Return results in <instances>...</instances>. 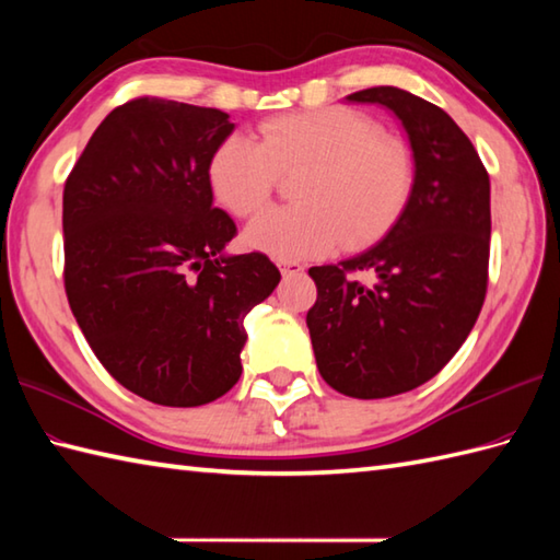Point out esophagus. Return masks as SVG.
<instances>
[{
	"label": "esophagus",
	"instance_id": "esophagus-1",
	"mask_svg": "<svg viewBox=\"0 0 560 560\" xmlns=\"http://www.w3.org/2000/svg\"><path fill=\"white\" fill-rule=\"evenodd\" d=\"M279 269L283 277H295V273L303 271V265H299V261H281L279 259Z\"/></svg>",
	"mask_w": 560,
	"mask_h": 560
}]
</instances>
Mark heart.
Here are the masks:
<instances>
[{
	"mask_svg": "<svg viewBox=\"0 0 560 560\" xmlns=\"http://www.w3.org/2000/svg\"><path fill=\"white\" fill-rule=\"evenodd\" d=\"M295 168H307L295 187L301 205L267 209L245 229L249 247L281 261L377 241L413 183L407 144L349 108L273 117L261 125V144L233 135L213 153L209 177L225 209L249 217L269 201L279 171Z\"/></svg>",
	"mask_w": 560,
	"mask_h": 560,
	"instance_id": "heart-1",
	"label": "heart"
}]
</instances>
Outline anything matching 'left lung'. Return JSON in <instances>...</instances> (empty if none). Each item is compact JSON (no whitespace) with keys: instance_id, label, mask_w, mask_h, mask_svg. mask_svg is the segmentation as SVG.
I'll use <instances>...</instances> for the list:
<instances>
[{"instance_id":"1","label":"left lung","mask_w":560,"mask_h":560,"mask_svg":"<svg viewBox=\"0 0 560 560\" xmlns=\"http://www.w3.org/2000/svg\"><path fill=\"white\" fill-rule=\"evenodd\" d=\"M347 101L397 117L411 149V195L375 245L311 267L317 301L305 323L329 387L383 399L443 371L477 323L489 277L491 183L477 149L438 105L397 86ZM353 270L371 272L372 283Z\"/></svg>"}]
</instances>
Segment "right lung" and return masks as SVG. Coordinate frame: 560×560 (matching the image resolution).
Instances as JSON below:
<instances>
[{
	"mask_svg": "<svg viewBox=\"0 0 560 560\" xmlns=\"http://www.w3.org/2000/svg\"><path fill=\"white\" fill-rule=\"evenodd\" d=\"M233 129L217 108L129 101L65 185L71 313L105 371L163 407H199L237 383L245 315L281 279L261 253H225L235 223L213 207L209 165Z\"/></svg>",
	"mask_w": 560,
	"mask_h": 560,
	"instance_id": "1",
	"label": "right lung"
}]
</instances>
